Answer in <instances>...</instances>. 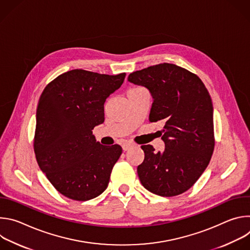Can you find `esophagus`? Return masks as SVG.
Instances as JSON below:
<instances>
[{
	"mask_svg": "<svg viewBox=\"0 0 250 250\" xmlns=\"http://www.w3.org/2000/svg\"><path fill=\"white\" fill-rule=\"evenodd\" d=\"M132 146H133V145H131V144H125V145H123V150L126 151V150H128Z\"/></svg>",
	"mask_w": 250,
	"mask_h": 250,
	"instance_id": "esophagus-1",
	"label": "esophagus"
}]
</instances>
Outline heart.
Segmentation results:
<instances>
[{"instance_id": "heart-1", "label": "heart", "mask_w": 250, "mask_h": 250, "mask_svg": "<svg viewBox=\"0 0 250 250\" xmlns=\"http://www.w3.org/2000/svg\"><path fill=\"white\" fill-rule=\"evenodd\" d=\"M139 89H141V88H133V89H130L129 91H135V90H139Z\"/></svg>"}]
</instances>
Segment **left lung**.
<instances>
[{"mask_svg":"<svg viewBox=\"0 0 250 250\" xmlns=\"http://www.w3.org/2000/svg\"><path fill=\"white\" fill-rule=\"evenodd\" d=\"M127 81L149 91L153 99L149 121L165 124L160 131L162 152L149 145L141 146L145 160L137 167L139 180L158 196L180 195L203 174L215 146L209 94L197 75L170 63L135 71Z\"/></svg>","mask_w":250,"mask_h":250,"instance_id":"1","label":"left lung"}]
</instances>
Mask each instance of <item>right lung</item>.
<instances>
[{
  "label": "right lung",
  "instance_id": "add662e5",
  "mask_svg": "<svg viewBox=\"0 0 250 250\" xmlns=\"http://www.w3.org/2000/svg\"><path fill=\"white\" fill-rule=\"evenodd\" d=\"M125 77L74 69L50 82L40 98L35 157L54 188L69 199H94L109 185L123 149L102 146L92 130L104 123V102Z\"/></svg>",
  "mask_w": 250,
  "mask_h": 250
}]
</instances>
